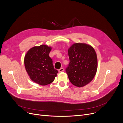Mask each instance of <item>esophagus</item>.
<instances>
[{
    "label": "esophagus",
    "mask_w": 123,
    "mask_h": 123,
    "mask_svg": "<svg viewBox=\"0 0 123 123\" xmlns=\"http://www.w3.org/2000/svg\"><path fill=\"white\" fill-rule=\"evenodd\" d=\"M63 71H64V68H61L60 69H59V70H58L59 72H61Z\"/></svg>",
    "instance_id": "1"
}]
</instances>
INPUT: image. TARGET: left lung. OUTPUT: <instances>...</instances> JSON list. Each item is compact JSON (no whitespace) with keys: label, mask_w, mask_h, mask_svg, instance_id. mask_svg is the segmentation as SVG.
<instances>
[{"label":"left lung","mask_w":123,"mask_h":123,"mask_svg":"<svg viewBox=\"0 0 123 123\" xmlns=\"http://www.w3.org/2000/svg\"><path fill=\"white\" fill-rule=\"evenodd\" d=\"M70 60L66 71L71 83L78 87L91 82L98 69L97 55L93 48L83 43H75L68 50Z\"/></svg>","instance_id":"1"}]
</instances>
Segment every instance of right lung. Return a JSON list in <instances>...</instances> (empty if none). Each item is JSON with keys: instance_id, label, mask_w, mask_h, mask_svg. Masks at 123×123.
I'll list each match as a JSON object with an SVG mask.
<instances>
[{"instance_id": "add662e5", "label": "right lung", "mask_w": 123, "mask_h": 123, "mask_svg": "<svg viewBox=\"0 0 123 123\" xmlns=\"http://www.w3.org/2000/svg\"><path fill=\"white\" fill-rule=\"evenodd\" d=\"M52 49L51 47L46 45L35 46L25 56V67L30 79L43 86L52 83L58 73L49 57Z\"/></svg>"}]
</instances>
